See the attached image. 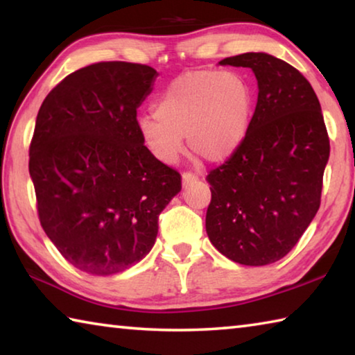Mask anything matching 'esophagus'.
I'll return each instance as SVG.
<instances>
[{"mask_svg":"<svg viewBox=\"0 0 355 355\" xmlns=\"http://www.w3.org/2000/svg\"><path fill=\"white\" fill-rule=\"evenodd\" d=\"M197 180H199V177L194 175V173H189V172L183 173V184H191V183H196Z\"/></svg>","mask_w":355,"mask_h":355,"instance_id":"1","label":"esophagus"}]
</instances>
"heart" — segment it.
I'll list each match as a JSON object with an SVG mask.
<instances>
[{"label": "heart", "instance_id": "1", "mask_svg": "<svg viewBox=\"0 0 355 355\" xmlns=\"http://www.w3.org/2000/svg\"><path fill=\"white\" fill-rule=\"evenodd\" d=\"M254 91L236 71L196 70L178 76L155 103V116L137 120L142 142L156 159L173 163L188 146L209 163L241 147L254 116Z\"/></svg>", "mask_w": 355, "mask_h": 355}]
</instances>
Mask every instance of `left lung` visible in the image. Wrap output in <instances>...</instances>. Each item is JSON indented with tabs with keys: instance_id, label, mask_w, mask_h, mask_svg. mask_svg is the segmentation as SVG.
I'll return each mask as SVG.
<instances>
[{
	"instance_id": "8db88e82",
	"label": "left lung",
	"mask_w": 355,
	"mask_h": 355,
	"mask_svg": "<svg viewBox=\"0 0 355 355\" xmlns=\"http://www.w3.org/2000/svg\"><path fill=\"white\" fill-rule=\"evenodd\" d=\"M219 65L249 67L258 98L241 147L207 177V235L232 261L266 266L297 244L320 208L327 130L313 87L293 65L268 53Z\"/></svg>"
}]
</instances>
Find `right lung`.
<instances>
[{"mask_svg":"<svg viewBox=\"0 0 355 355\" xmlns=\"http://www.w3.org/2000/svg\"><path fill=\"white\" fill-rule=\"evenodd\" d=\"M158 71L98 62L46 95L29 147L40 224L62 257L92 275L139 263L158 235L159 213L182 177L144 146L137 107Z\"/></svg>","mask_w":355,"mask_h":355,"instance_id":"right-lung-1","label":"right lung"}]
</instances>
